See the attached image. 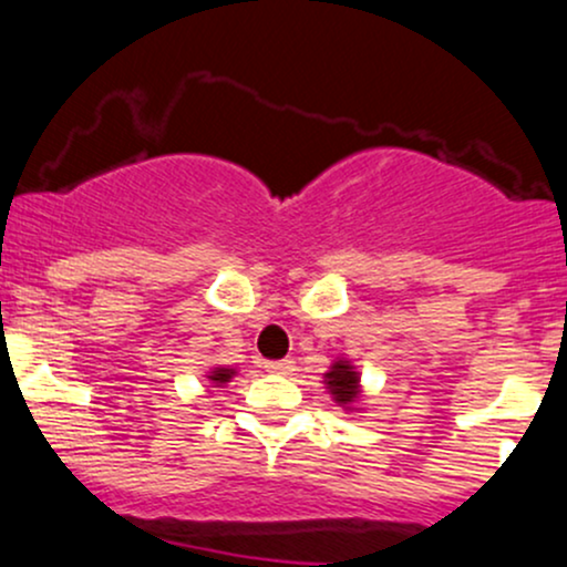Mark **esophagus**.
Returning a JSON list of instances; mask_svg holds the SVG:
<instances>
[{
	"instance_id": "1",
	"label": "esophagus",
	"mask_w": 567,
	"mask_h": 567,
	"mask_svg": "<svg viewBox=\"0 0 567 567\" xmlns=\"http://www.w3.org/2000/svg\"><path fill=\"white\" fill-rule=\"evenodd\" d=\"M264 368L269 370V373H277V375H290L292 370H296V362H292V360H271V362H266Z\"/></svg>"
}]
</instances>
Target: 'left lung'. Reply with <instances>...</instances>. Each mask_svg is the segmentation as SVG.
Returning a JSON list of instances; mask_svg holds the SVG:
<instances>
[{"mask_svg":"<svg viewBox=\"0 0 567 567\" xmlns=\"http://www.w3.org/2000/svg\"><path fill=\"white\" fill-rule=\"evenodd\" d=\"M324 383H328V392L333 394L338 405L354 410L357 400H360V375L349 360H336L324 373Z\"/></svg>","mask_w":567,"mask_h":567,"instance_id":"left-lung-1","label":"left lung"}]
</instances>
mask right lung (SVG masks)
Returning a JSON list of instances; mask_svg holds the SVG:
<instances>
[{"label": "right lung", "mask_w": 567, "mask_h": 567, "mask_svg": "<svg viewBox=\"0 0 567 567\" xmlns=\"http://www.w3.org/2000/svg\"><path fill=\"white\" fill-rule=\"evenodd\" d=\"M234 373H237L234 368H213L207 379L216 383V386H224V383H229L234 379Z\"/></svg>", "instance_id": "right-lung-1"}]
</instances>
